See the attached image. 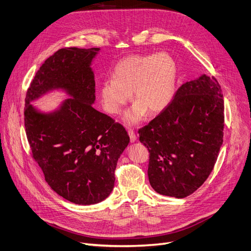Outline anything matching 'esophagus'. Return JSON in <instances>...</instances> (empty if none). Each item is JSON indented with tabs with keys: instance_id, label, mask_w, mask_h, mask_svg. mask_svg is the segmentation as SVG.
<instances>
[{
	"instance_id": "34e87169",
	"label": "esophagus",
	"mask_w": 251,
	"mask_h": 251,
	"mask_svg": "<svg viewBox=\"0 0 251 251\" xmlns=\"http://www.w3.org/2000/svg\"><path fill=\"white\" fill-rule=\"evenodd\" d=\"M127 133H128L129 140H131V142H135V141H136V135H135L134 129L128 128V129H127Z\"/></svg>"
}]
</instances>
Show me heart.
Instances as JSON below:
<instances>
[{
	"label": "heart",
	"instance_id": "obj_1",
	"mask_svg": "<svg viewBox=\"0 0 251 251\" xmlns=\"http://www.w3.org/2000/svg\"><path fill=\"white\" fill-rule=\"evenodd\" d=\"M178 80V65L168 52L128 55L115 65L112 78L100 86V99L106 112L117 115L133 98L134 105L125 114L128 125L139 123L149 111L156 114L171 103Z\"/></svg>",
	"mask_w": 251,
	"mask_h": 251
}]
</instances>
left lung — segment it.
<instances>
[{"label":"left lung","instance_id":"obj_1","mask_svg":"<svg viewBox=\"0 0 251 251\" xmlns=\"http://www.w3.org/2000/svg\"><path fill=\"white\" fill-rule=\"evenodd\" d=\"M224 111L219 83L204 74L180 86L164 111L139 129L156 193L181 199L206 181L223 145Z\"/></svg>","mask_w":251,"mask_h":251}]
</instances>
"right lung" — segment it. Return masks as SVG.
<instances>
[{"label":"right lung","mask_w":251,"mask_h":251,"mask_svg":"<svg viewBox=\"0 0 251 251\" xmlns=\"http://www.w3.org/2000/svg\"><path fill=\"white\" fill-rule=\"evenodd\" d=\"M100 48L68 47L49 56L25 97V126L32 155L54 192L78 205L102 202L111 194L117 160L129 142L126 128L99 112L94 57ZM53 89L72 97L53 113L30 102Z\"/></svg>","instance_id":"1"}]
</instances>
